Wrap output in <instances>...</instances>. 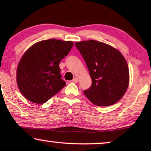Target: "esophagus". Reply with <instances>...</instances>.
I'll return each instance as SVG.
<instances>
[{"mask_svg": "<svg viewBox=\"0 0 151 151\" xmlns=\"http://www.w3.org/2000/svg\"><path fill=\"white\" fill-rule=\"evenodd\" d=\"M72 81L74 83H77L78 81H79V79H78V78H77V77H74V79H72Z\"/></svg>", "mask_w": 151, "mask_h": 151, "instance_id": "esophagus-1", "label": "esophagus"}]
</instances>
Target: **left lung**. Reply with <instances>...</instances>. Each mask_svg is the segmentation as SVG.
I'll return each instance as SVG.
<instances>
[{"instance_id":"1","label":"left lung","mask_w":151,"mask_h":151,"mask_svg":"<svg viewBox=\"0 0 151 151\" xmlns=\"http://www.w3.org/2000/svg\"><path fill=\"white\" fill-rule=\"evenodd\" d=\"M89 69L92 84L84 93L99 106L113 105L127 90L129 71L125 58L112 46L96 40L75 43Z\"/></svg>"}]
</instances>
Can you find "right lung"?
I'll return each instance as SVG.
<instances>
[{
	"mask_svg": "<svg viewBox=\"0 0 151 151\" xmlns=\"http://www.w3.org/2000/svg\"><path fill=\"white\" fill-rule=\"evenodd\" d=\"M72 41L50 39L31 46L22 55L17 69V84L29 101L45 103L66 85L60 62L73 47Z\"/></svg>",
	"mask_w": 151,
	"mask_h": 151,
	"instance_id": "right-lung-1",
	"label": "right lung"
}]
</instances>
